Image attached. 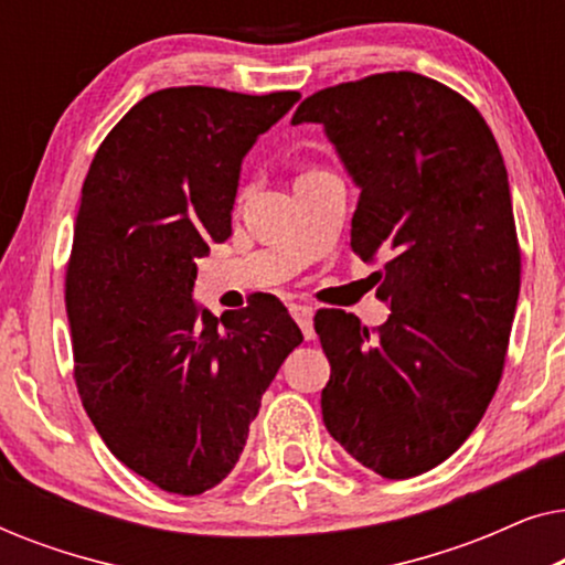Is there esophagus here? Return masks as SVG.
I'll return each mask as SVG.
<instances>
[{"mask_svg": "<svg viewBox=\"0 0 565 565\" xmlns=\"http://www.w3.org/2000/svg\"><path fill=\"white\" fill-rule=\"evenodd\" d=\"M290 316L296 319V323L303 331L306 339H313V308L303 306V303H292L290 306Z\"/></svg>", "mask_w": 565, "mask_h": 565, "instance_id": "esophagus-1", "label": "esophagus"}]
</instances>
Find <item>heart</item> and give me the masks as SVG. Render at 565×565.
I'll return each mask as SVG.
<instances>
[{
	"instance_id": "heart-1",
	"label": "heart",
	"mask_w": 565,
	"mask_h": 565,
	"mask_svg": "<svg viewBox=\"0 0 565 565\" xmlns=\"http://www.w3.org/2000/svg\"><path fill=\"white\" fill-rule=\"evenodd\" d=\"M308 172H316V169H308ZM306 174V172H303Z\"/></svg>"
}]
</instances>
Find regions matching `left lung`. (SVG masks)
<instances>
[{
    "instance_id": "8db88e82",
    "label": "left lung",
    "mask_w": 565,
    "mask_h": 565,
    "mask_svg": "<svg viewBox=\"0 0 565 565\" xmlns=\"http://www.w3.org/2000/svg\"><path fill=\"white\" fill-rule=\"evenodd\" d=\"M292 122H321L360 203L352 249L383 259V327L321 308L329 435L383 478L427 473L478 427L504 373L522 252L504 157L460 92L385 72L313 92Z\"/></svg>"
}]
</instances>
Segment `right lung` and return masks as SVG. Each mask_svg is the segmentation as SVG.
<instances>
[{
    "instance_id": "add662e5",
    "label": "right lung",
    "mask_w": 565,
    "mask_h": 565,
    "mask_svg": "<svg viewBox=\"0 0 565 565\" xmlns=\"http://www.w3.org/2000/svg\"><path fill=\"white\" fill-rule=\"evenodd\" d=\"M300 92L169 87L105 136L82 184L66 316L84 412L122 466L198 497L238 462L303 334L275 296L198 311L195 259L231 236L242 159Z\"/></svg>"
}]
</instances>
